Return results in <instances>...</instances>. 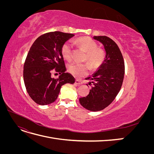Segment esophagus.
<instances>
[{
  "label": "esophagus",
  "mask_w": 154,
  "mask_h": 154,
  "mask_svg": "<svg viewBox=\"0 0 154 154\" xmlns=\"http://www.w3.org/2000/svg\"><path fill=\"white\" fill-rule=\"evenodd\" d=\"M75 83H76V84H78V85H82V83H83L82 81L79 80H75Z\"/></svg>",
  "instance_id": "obj_1"
}]
</instances>
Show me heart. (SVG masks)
<instances>
[{
    "instance_id": "b5f03b06",
    "label": "heart",
    "mask_w": 154,
    "mask_h": 154,
    "mask_svg": "<svg viewBox=\"0 0 154 154\" xmlns=\"http://www.w3.org/2000/svg\"><path fill=\"white\" fill-rule=\"evenodd\" d=\"M74 44L85 51V55L83 60L89 63L93 69L98 68L104 62L106 57L105 50L98 47L96 42L90 37H80L75 40ZM61 53L65 60L68 61L71 60L72 58V45L71 43L69 42H65L62 46ZM68 70L73 76L81 78L88 74L89 66L87 63L73 62L68 65Z\"/></svg>"
}]
</instances>
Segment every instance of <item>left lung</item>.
Instances as JSON below:
<instances>
[{"label":"left lung","mask_w":154,"mask_h":154,"mask_svg":"<svg viewBox=\"0 0 154 154\" xmlns=\"http://www.w3.org/2000/svg\"><path fill=\"white\" fill-rule=\"evenodd\" d=\"M94 38L103 44L106 58L98 71L87 79L93 80L89 94L79 100L86 109L96 112L105 109L118 95L123 82L125 62L118 45L109 37L94 36Z\"/></svg>","instance_id":"1"}]
</instances>
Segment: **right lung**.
Returning <instances> with one entry per match:
<instances>
[{
    "instance_id": "right-lung-1",
    "label": "right lung",
    "mask_w": 154,
    "mask_h": 154,
    "mask_svg": "<svg viewBox=\"0 0 154 154\" xmlns=\"http://www.w3.org/2000/svg\"><path fill=\"white\" fill-rule=\"evenodd\" d=\"M73 36L60 31L49 32L40 36L31 45L24 62L23 76L27 92L36 103H53L63 85L75 82L72 74L65 72L61 53L62 45ZM53 72L60 75L58 79L53 78Z\"/></svg>"
}]
</instances>
